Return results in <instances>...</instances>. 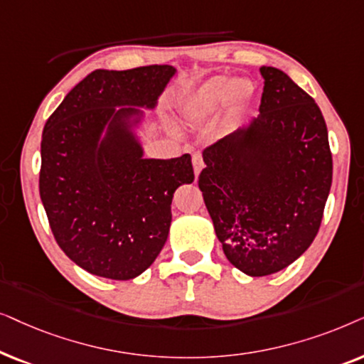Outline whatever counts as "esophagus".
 I'll return each mask as SVG.
<instances>
[{
	"label": "esophagus",
	"instance_id": "obj_1",
	"mask_svg": "<svg viewBox=\"0 0 364 364\" xmlns=\"http://www.w3.org/2000/svg\"><path fill=\"white\" fill-rule=\"evenodd\" d=\"M203 166H205V163H203V156H201V154H200V153L193 154V168H195V174H196V176L201 173Z\"/></svg>",
	"mask_w": 364,
	"mask_h": 364
}]
</instances>
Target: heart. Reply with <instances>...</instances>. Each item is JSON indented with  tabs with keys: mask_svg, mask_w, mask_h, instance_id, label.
<instances>
[{
	"mask_svg": "<svg viewBox=\"0 0 364 364\" xmlns=\"http://www.w3.org/2000/svg\"><path fill=\"white\" fill-rule=\"evenodd\" d=\"M256 91L258 88L251 77L215 76L208 80L190 100L185 108V116L186 119L198 123L215 114L225 101L230 113L236 116L248 108L251 101L255 100Z\"/></svg>",
	"mask_w": 364,
	"mask_h": 364,
	"instance_id": "heart-1",
	"label": "heart"
}]
</instances>
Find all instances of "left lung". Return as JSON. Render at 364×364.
<instances>
[{"label":"left lung","instance_id":"1","mask_svg":"<svg viewBox=\"0 0 364 364\" xmlns=\"http://www.w3.org/2000/svg\"><path fill=\"white\" fill-rule=\"evenodd\" d=\"M259 114L206 148L198 179L228 261L268 276L313 243L333 179L321 109L287 73L261 66Z\"/></svg>","mask_w":364,"mask_h":364}]
</instances>
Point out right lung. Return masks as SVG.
Here are the masks:
<instances>
[{"instance_id": "right-lung-1", "label": "right lung", "mask_w": 364, "mask_h": 364, "mask_svg": "<svg viewBox=\"0 0 364 364\" xmlns=\"http://www.w3.org/2000/svg\"><path fill=\"white\" fill-rule=\"evenodd\" d=\"M176 68L96 70L65 96L41 138L40 196L56 243L80 268L133 279L156 259L171 201L195 181L190 154L144 158L139 128Z\"/></svg>"}]
</instances>
